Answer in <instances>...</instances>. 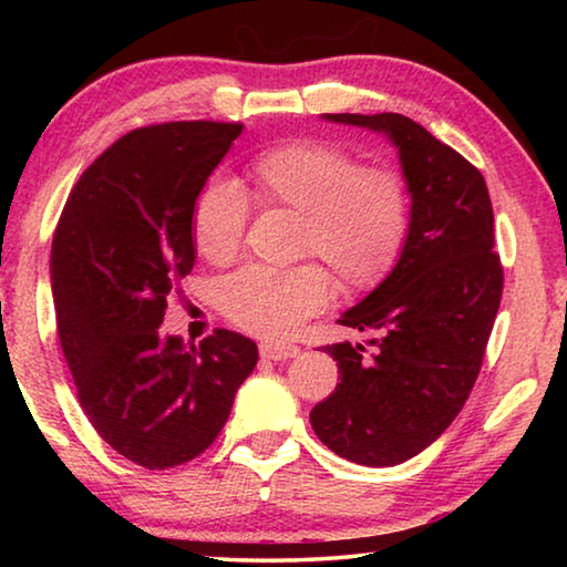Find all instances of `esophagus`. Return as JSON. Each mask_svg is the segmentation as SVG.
I'll list each match as a JSON object with an SVG mask.
<instances>
[{
  "mask_svg": "<svg viewBox=\"0 0 567 567\" xmlns=\"http://www.w3.org/2000/svg\"><path fill=\"white\" fill-rule=\"evenodd\" d=\"M300 348L292 342H260V354L265 360H287L295 358Z\"/></svg>",
  "mask_w": 567,
  "mask_h": 567,
  "instance_id": "obj_1",
  "label": "esophagus"
}]
</instances>
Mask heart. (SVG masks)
I'll return each mask as SVG.
<instances>
[{"label": "heart", "mask_w": 567, "mask_h": 567, "mask_svg": "<svg viewBox=\"0 0 567 567\" xmlns=\"http://www.w3.org/2000/svg\"><path fill=\"white\" fill-rule=\"evenodd\" d=\"M249 199L262 209L295 213V257H315L348 290H368L398 262L410 229V187L388 165L360 157L330 140H292L255 155L245 192L209 179L192 205L189 229L197 255L229 265L249 225ZM332 300V277L318 262L287 270H243L219 287V310L252 334L282 338Z\"/></svg>", "instance_id": "b5f03b06"}]
</instances>
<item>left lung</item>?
Segmentation results:
<instances>
[{"mask_svg": "<svg viewBox=\"0 0 567 567\" xmlns=\"http://www.w3.org/2000/svg\"><path fill=\"white\" fill-rule=\"evenodd\" d=\"M395 142L412 207L402 255L385 280L338 320L372 330L362 344H324L340 382L310 422L332 453L390 467L422 453L463 410L483 368L503 265L485 177L405 114H324Z\"/></svg>", "mask_w": 567, "mask_h": 567, "instance_id": "1", "label": "left lung"}]
</instances>
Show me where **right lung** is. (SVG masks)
Segmentation results:
<instances>
[{"instance_id": "add662e5", "label": "right lung", "mask_w": 567, "mask_h": 567, "mask_svg": "<svg viewBox=\"0 0 567 567\" xmlns=\"http://www.w3.org/2000/svg\"><path fill=\"white\" fill-rule=\"evenodd\" d=\"M239 122L132 130L82 172L52 237L56 334L76 400L104 443L147 470L189 463L215 443L257 344L215 330L162 338L167 297L195 267L197 192Z\"/></svg>"}]
</instances>
